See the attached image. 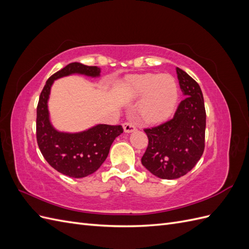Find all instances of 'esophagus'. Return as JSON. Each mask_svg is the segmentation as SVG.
<instances>
[{
    "label": "esophagus",
    "mask_w": 249,
    "mask_h": 249,
    "mask_svg": "<svg viewBox=\"0 0 249 249\" xmlns=\"http://www.w3.org/2000/svg\"><path fill=\"white\" fill-rule=\"evenodd\" d=\"M123 127H124V131L125 133H132V132H135L136 131V126H135L133 124L131 123H124L123 124Z\"/></svg>",
    "instance_id": "1"
}]
</instances>
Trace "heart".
<instances>
[{
    "instance_id": "heart-1",
    "label": "heart",
    "mask_w": 249,
    "mask_h": 249,
    "mask_svg": "<svg viewBox=\"0 0 249 249\" xmlns=\"http://www.w3.org/2000/svg\"><path fill=\"white\" fill-rule=\"evenodd\" d=\"M124 92L131 100L142 96L139 117L146 124H158L168 118L176 108L178 89L169 73L135 74L124 82Z\"/></svg>"
}]
</instances>
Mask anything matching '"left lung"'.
Wrapping results in <instances>:
<instances>
[{
  "instance_id": "8db88e82",
  "label": "left lung",
  "mask_w": 249,
  "mask_h": 249,
  "mask_svg": "<svg viewBox=\"0 0 249 249\" xmlns=\"http://www.w3.org/2000/svg\"><path fill=\"white\" fill-rule=\"evenodd\" d=\"M177 74L185 99L169 122L145 130L148 146L141 159L150 173L164 179L185 176L205 149L206 110L201 89L178 67Z\"/></svg>"
}]
</instances>
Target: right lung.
<instances>
[{"label":"right lung","instance_id":"add662e5","mask_svg":"<svg viewBox=\"0 0 249 249\" xmlns=\"http://www.w3.org/2000/svg\"><path fill=\"white\" fill-rule=\"evenodd\" d=\"M71 74L90 78L101 77V69L79 62L66 65L47 81L37 106L36 137L44 159L62 175L74 178H85L95 172L107 159L113 141L124 132L122 125L95 124L87 130L71 133L53 125L49 111L51 88L54 82Z\"/></svg>","mask_w":249,"mask_h":249}]
</instances>
